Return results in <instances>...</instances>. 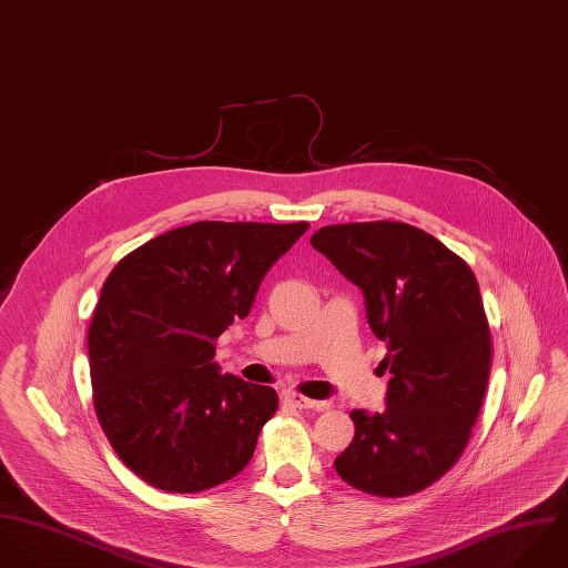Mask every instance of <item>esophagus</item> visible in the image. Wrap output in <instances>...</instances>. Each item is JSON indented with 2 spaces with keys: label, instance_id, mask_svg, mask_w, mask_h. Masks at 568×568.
<instances>
[{
  "label": "esophagus",
  "instance_id": "esophagus-1",
  "mask_svg": "<svg viewBox=\"0 0 568 568\" xmlns=\"http://www.w3.org/2000/svg\"><path fill=\"white\" fill-rule=\"evenodd\" d=\"M283 399L285 402H290L294 408H321L323 404L321 402H314V399H310V397H303V395H298V393H294V390H285L283 393Z\"/></svg>",
  "mask_w": 568,
  "mask_h": 568
}]
</instances>
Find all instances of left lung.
<instances>
[{
  "label": "left lung",
  "instance_id": "1",
  "mask_svg": "<svg viewBox=\"0 0 568 568\" xmlns=\"http://www.w3.org/2000/svg\"><path fill=\"white\" fill-rule=\"evenodd\" d=\"M310 243L362 290L388 348L386 408L351 413L336 471L373 496L417 494L458 460L485 397L491 338L478 283L439 239L402 222L325 226Z\"/></svg>",
  "mask_w": 568,
  "mask_h": 568
}]
</instances>
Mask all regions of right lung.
Segmentation results:
<instances>
[{
  "instance_id": "right-lung-1",
  "label": "right lung",
  "mask_w": 568,
  "mask_h": 568,
  "mask_svg": "<svg viewBox=\"0 0 568 568\" xmlns=\"http://www.w3.org/2000/svg\"><path fill=\"white\" fill-rule=\"evenodd\" d=\"M307 227L197 222L146 241L108 276L88 334L94 408L149 485L204 491L250 463L278 395L222 375L215 341Z\"/></svg>"
}]
</instances>
